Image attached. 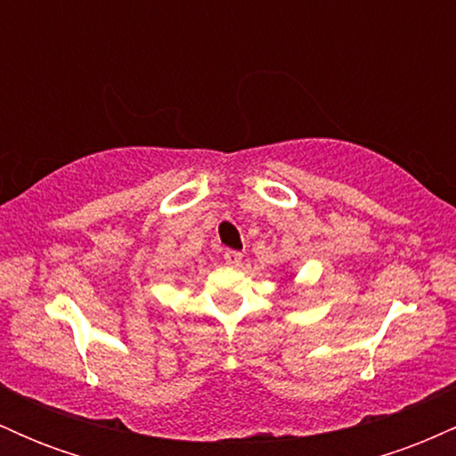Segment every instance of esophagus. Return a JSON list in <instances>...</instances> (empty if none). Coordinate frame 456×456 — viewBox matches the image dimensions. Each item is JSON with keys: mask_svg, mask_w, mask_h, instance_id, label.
<instances>
[{"mask_svg": "<svg viewBox=\"0 0 456 456\" xmlns=\"http://www.w3.org/2000/svg\"><path fill=\"white\" fill-rule=\"evenodd\" d=\"M240 261H242V253H238V250H224V264L235 268V265H240Z\"/></svg>", "mask_w": 456, "mask_h": 456, "instance_id": "1", "label": "esophagus"}]
</instances>
